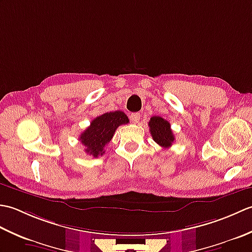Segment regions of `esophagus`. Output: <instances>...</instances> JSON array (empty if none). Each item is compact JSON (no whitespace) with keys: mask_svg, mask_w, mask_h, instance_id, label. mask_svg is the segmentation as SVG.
<instances>
[{"mask_svg":"<svg viewBox=\"0 0 252 252\" xmlns=\"http://www.w3.org/2000/svg\"><path fill=\"white\" fill-rule=\"evenodd\" d=\"M130 119L133 123H137L141 119V115L138 114V112H133V114H131L130 116Z\"/></svg>","mask_w":252,"mask_h":252,"instance_id":"34e87169","label":"esophagus"}]
</instances>
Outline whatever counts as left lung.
Instances as JSON below:
<instances>
[{
  "mask_svg": "<svg viewBox=\"0 0 252 252\" xmlns=\"http://www.w3.org/2000/svg\"><path fill=\"white\" fill-rule=\"evenodd\" d=\"M148 126L153 140L158 145L163 148L171 147L172 143L174 142V135L172 130H171L170 123L167 120H164L161 117L155 116L151 118Z\"/></svg>",
  "mask_w": 252,
  "mask_h": 252,
  "instance_id": "8db88e82",
  "label": "left lung"
}]
</instances>
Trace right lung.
I'll use <instances>...</instances> for the list:
<instances>
[{"instance_id": "right-lung-1", "label": "right lung", "mask_w": 252, "mask_h": 252, "mask_svg": "<svg viewBox=\"0 0 252 252\" xmlns=\"http://www.w3.org/2000/svg\"><path fill=\"white\" fill-rule=\"evenodd\" d=\"M129 123V118L120 110L105 112L96 117L87 130L80 135V141L85 146V153L97 158L105 153L104 147L114 136L118 126Z\"/></svg>"}]
</instances>
